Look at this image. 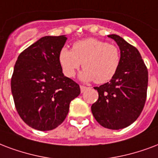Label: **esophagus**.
<instances>
[{"instance_id": "34e87169", "label": "esophagus", "mask_w": 158, "mask_h": 158, "mask_svg": "<svg viewBox=\"0 0 158 158\" xmlns=\"http://www.w3.org/2000/svg\"><path fill=\"white\" fill-rule=\"evenodd\" d=\"M88 87L86 86H84V85H80V90H81V93H84L85 90L87 89Z\"/></svg>"}]
</instances>
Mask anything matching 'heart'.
<instances>
[{
    "instance_id": "obj_1",
    "label": "heart",
    "mask_w": 158,
    "mask_h": 158,
    "mask_svg": "<svg viewBox=\"0 0 158 158\" xmlns=\"http://www.w3.org/2000/svg\"><path fill=\"white\" fill-rule=\"evenodd\" d=\"M59 60L66 76L74 77L83 65L84 70L81 74L82 79L104 84L110 81L118 70L121 52L116 44L88 38L74 43L72 50L62 48Z\"/></svg>"
}]
</instances>
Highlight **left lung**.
Segmentation results:
<instances>
[{"instance_id": "8db88e82", "label": "left lung", "mask_w": 158, "mask_h": 158, "mask_svg": "<svg viewBox=\"0 0 158 158\" xmlns=\"http://www.w3.org/2000/svg\"><path fill=\"white\" fill-rule=\"evenodd\" d=\"M121 52V63L115 76L94 87L98 98L91 107L97 122L108 129H122L135 122L147 98L148 72L138 49L117 35H109Z\"/></svg>"}]
</instances>
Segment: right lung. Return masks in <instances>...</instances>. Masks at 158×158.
Listing matches in <instances>:
<instances>
[{
    "label": "right lung",
    "instance_id": "add662e5",
    "mask_svg": "<svg viewBox=\"0 0 158 158\" xmlns=\"http://www.w3.org/2000/svg\"><path fill=\"white\" fill-rule=\"evenodd\" d=\"M66 40L64 35L42 37L15 62L10 82L14 103L21 119L34 129L57 127L80 94L79 84L64 75L59 60Z\"/></svg>",
    "mask_w": 158,
    "mask_h": 158
}]
</instances>
